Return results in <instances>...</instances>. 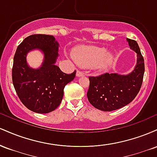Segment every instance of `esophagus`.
Returning <instances> with one entry per match:
<instances>
[{
    "instance_id": "esophagus-1",
    "label": "esophagus",
    "mask_w": 157,
    "mask_h": 157,
    "mask_svg": "<svg viewBox=\"0 0 157 157\" xmlns=\"http://www.w3.org/2000/svg\"><path fill=\"white\" fill-rule=\"evenodd\" d=\"M76 76H77V77H82V76H84V73H82V71H77V73H76Z\"/></svg>"
}]
</instances>
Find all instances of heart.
<instances>
[{
    "label": "heart",
    "instance_id": "obj_1",
    "mask_svg": "<svg viewBox=\"0 0 157 157\" xmlns=\"http://www.w3.org/2000/svg\"><path fill=\"white\" fill-rule=\"evenodd\" d=\"M72 57L79 66L92 67L99 71L106 69L113 60V55L105 48L94 46H81L75 48Z\"/></svg>",
    "mask_w": 157,
    "mask_h": 157
}]
</instances>
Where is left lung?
Listing matches in <instances>:
<instances>
[{"instance_id": "obj_1", "label": "left lung", "mask_w": 157, "mask_h": 157, "mask_svg": "<svg viewBox=\"0 0 157 157\" xmlns=\"http://www.w3.org/2000/svg\"><path fill=\"white\" fill-rule=\"evenodd\" d=\"M131 49L136 53V64L128 75L105 73L98 77H89L88 100L96 109L103 111L120 109L136 97L141 88L145 72V63L136 41L127 38Z\"/></svg>"}]
</instances>
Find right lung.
<instances>
[{
  "label": "right lung",
  "instance_id": "1",
  "mask_svg": "<svg viewBox=\"0 0 157 157\" xmlns=\"http://www.w3.org/2000/svg\"><path fill=\"white\" fill-rule=\"evenodd\" d=\"M59 43L52 35H32L17 46L14 56L12 82L17 96L28 109L35 113H47L60 105L65 86L75 77L76 71L68 75L55 63L59 57ZM38 50L44 55L39 68L33 69L27 63V55Z\"/></svg>",
  "mask_w": 157,
  "mask_h": 157
}]
</instances>
